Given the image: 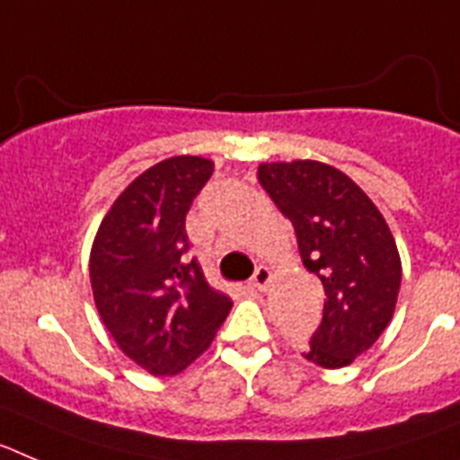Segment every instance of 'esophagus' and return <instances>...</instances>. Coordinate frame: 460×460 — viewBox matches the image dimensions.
<instances>
[{
    "instance_id": "obj_1",
    "label": "esophagus",
    "mask_w": 460,
    "mask_h": 460,
    "mask_svg": "<svg viewBox=\"0 0 460 460\" xmlns=\"http://www.w3.org/2000/svg\"><path fill=\"white\" fill-rule=\"evenodd\" d=\"M270 280H271V271L267 270L265 265H260L258 270H255L253 279H251V286L258 288V290H265V288L270 286Z\"/></svg>"
}]
</instances>
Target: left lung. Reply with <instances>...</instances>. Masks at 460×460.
Wrapping results in <instances>:
<instances>
[{"label":"left lung","instance_id":"obj_1","mask_svg":"<svg viewBox=\"0 0 460 460\" xmlns=\"http://www.w3.org/2000/svg\"><path fill=\"white\" fill-rule=\"evenodd\" d=\"M258 180L290 218L304 267L327 296L323 323L302 355L323 368L348 367L394 315L401 258L392 230L371 198L327 164H262Z\"/></svg>","mask_w":460,"mask_h":460}]
</instances>
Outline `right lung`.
<instances>
[{"label": "right lung", "mask_w": 460, "mask_h": 460, "mask_svg": "<svg viewBox=\"0 0 460 460\" xmlns=\"http://www.w3.org/2000/svg\"><path fill=\"white\" fill-rule=\"evenodd\" d=\"M214 172L202 156H172L126 186L93 239V302L126 357L152 376L184 371L209 348L233 299L190 258L186 214Z\"/></svg>", "instance_id": "right-lung-1"}]
</instances>
